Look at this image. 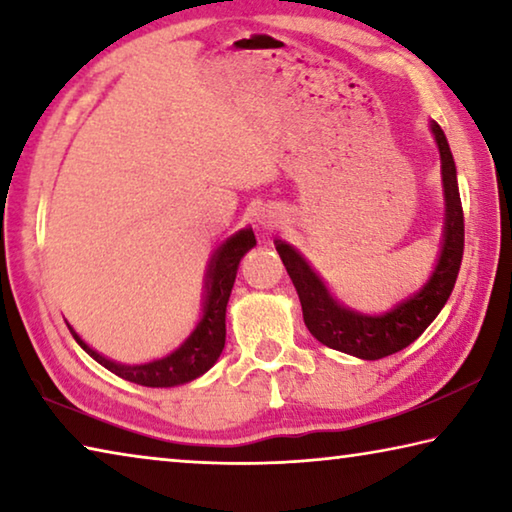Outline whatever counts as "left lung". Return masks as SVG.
Wrapping results in <instances>:
<instances>
[{
	"instance_id": "8db88e82",
	"label": "left lung",
	"mask_w": 512,
	"mask_h": 512,
	"mask_svg": "<svg viewBox=\"0 0 512 512\" xmlns=\"http://www.w3.org/2000/svg\"><path fill=\"white\" fill-rule=\"evenodd\" d=\"M436 135L440 160H443V187L447 203V223L443 253H440L438 266L431 280L424 284L420 293L411 300L402 302L384 316H363L357 311L341 307L327 291L323 280L311 271V266L298 255L291 246L275 241L277 253L282 264L287 266L293 287L298 291L302 318L316 339L327 348L339 350L359 359H384L411 345L427 329L433 318L445 307L447 298L452 296L458 271H461V259L465 248V219L461 194H458L456 164L449 151L447 137L436 121L431 124Z\"/></svg>"
}]
</instances>
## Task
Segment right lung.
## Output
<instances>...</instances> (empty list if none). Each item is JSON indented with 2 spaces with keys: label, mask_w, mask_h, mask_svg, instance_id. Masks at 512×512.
<instances>
[{
  "label": "right lung",
  "mask_w": 512,
  "mask_h": 512,
  "mask_svg": "<svg viewBox=\"0 0 512 512\" xmlns=\"http://www.w3.org/2000/svg\"><path fill=\"white\" fill-rule=\"evenodd\" d=\"M257 244L253 230H241L239 235L225 241L216 250L212 259L210 273H207V296H205V311L194 334L180 345L176 352L169 357L144 363V366H121V363L110 361L101 354L88 348L74 332L76 343L90 354L94 361H99L103 368L115 372L117 377L133 381L140 386L151 388H167L187 384L196 377H201L205 370H210L225 345V307H228L232 284H235L237 268L241 257Z\"/></svg>",
  "instance_id": "right-lung-1"
}]
</instances>
